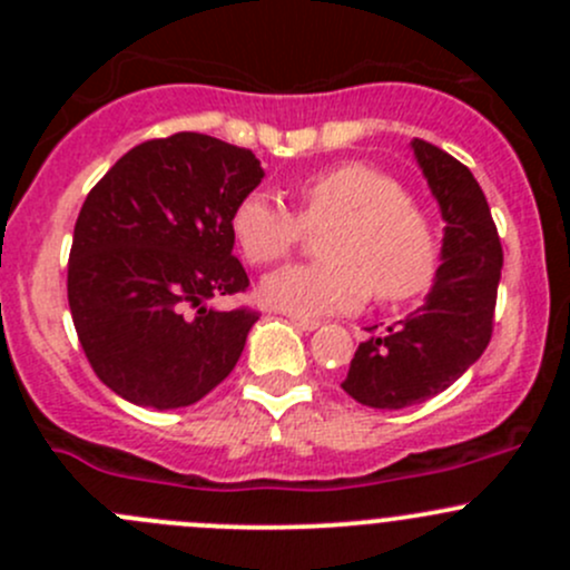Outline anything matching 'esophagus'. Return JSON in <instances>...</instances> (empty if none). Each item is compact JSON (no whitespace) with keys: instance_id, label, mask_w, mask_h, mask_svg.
Here are the masks:
<instances>
[{"instance_id":"obj_1","label":"esophagus","mask_w":570,"mask_h":570,"mask_svg":"<svg viewBox=\"0 0 570 570\" xmlns=\"http://www.w3.org/2000/svg\"><path fill=\"white\" fill-rule=\"evenodd\" d=\"M289 322H292V325H295V327H301V331H317V327H320V320H312V317H295V314H292Z\"/></svg>"}]
</instances>
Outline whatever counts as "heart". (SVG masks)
<instances>
[{"instance_id": "obj_1", "label": "heart", "mask_w": 570, "mask_h": 570, "mask_svg": "<svg viewBox=\"0 0 570 570\" xmlns=\"http://www.w3.org/2000/svg\"><path fill=\"white\" fill-rule=\"evenodd\" d=\"M303 228L322 232V264L269 273L258 297L295 317L358 312L377 301H402L428 286L435 269V234L422 206L383 170L342 163L303 178L295 215L264 193L245 195L232 215V234L250 264L289 256Z\"/></svg>"}]
</instances>
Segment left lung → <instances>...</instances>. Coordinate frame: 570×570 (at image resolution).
<instances>
[{
	"instance_id": "8db88e82",
	"label": "left lung",
	"mask_w": 570,
	"mask_h": 570,
	"mask_svg": "<svg viewBox=\"0 0 570 570\" xmlns=\"http://www.w3.org/2000/svg\"><path fill=\"white\" fill-rule=\"evenodd\" d=\"M411 148L439 200L444 243L422 306L361 342L342 381L355 402L381 411L441 394L480 358L502 278V243L476 178L433 142L416 137Z\"/></svg>"
}]
</instances>
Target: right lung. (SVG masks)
Segmentation results:
<instances>
[{"label":"right lung","instance_id":"obj_1","mask_svg":"<svg viewBox=\"0 0 570 570\" xmlns=\"http://www.w3.org/2000/svg\"><path fill=\"white\" fill-rule=\"evenodd\" d=\"M262 178L248 148L178 131L131 148L85 198L68 306L94 372L126 402L187 407L237 366L258 314L206 301L248 289L232 215Z\"/></svg>","mask_w":570,"mask_h":570}]
</instances>
